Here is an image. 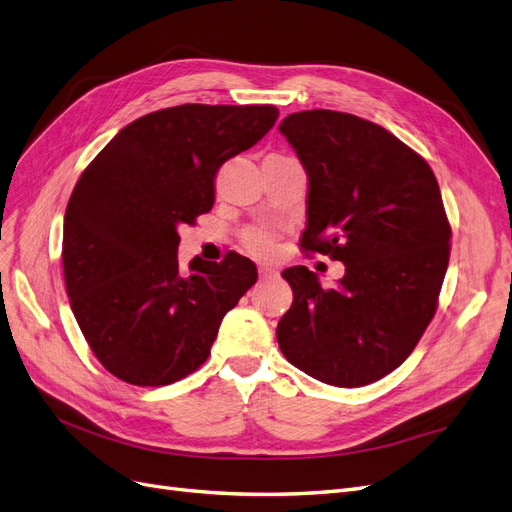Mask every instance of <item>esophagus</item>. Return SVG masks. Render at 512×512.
<instances>
[{"label":"esophagus","instance_id":"1","mask_svg":"<svg viewBox=\"0 0 512 512\" xmlns=\"http://www.w3.org/2000/svg\"><path fill=\"white\" fill-rule=\"evenodd\" d=\"M276 276H278V270H276V268L259 266V278H261V280H274Z\"/></svg>","mask_w":512,"mask_h":512}]
</instances>
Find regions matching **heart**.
I'll list each match as a JSON object with an SVG mask.
<instances>
[{"label":"heart","instance_id":"b5f03b06","mask_svg":"<svg viewBox=\"0 0 512 512\" xmlns=\"http://www.w3.org/2000/svg\"><path fill=\"white\" fill-rule=\"evenodd\" d=\"M242 242H244L246 249H249L253 255L266 257L274 249L276 232L270 230V227H251V230L244 232Z\"/></svg>","mask_w":512,"mask_h":512}]
</instances>
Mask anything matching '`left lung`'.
Returning <instances> with one entry per match:
<instances>
[{"label":"left lung","mask_w":512,"mask_h":512,"mask_svg":"<svg viewBox=\"0 0 512 512\" xmlns=\"http://www.w3.org/2000/svg\"><path fill=\"white\" fill-rule=\"evenodd\" d=\"M280 132L308 173L301 249L346 266L323 289L306 266L282 272L293 304L276 337L314 380L358 388L382 380L418 346L437 312L451 225L428 162L352 113H291Z\"/></svg>","instance_id":"obj_1"}]
</instances>
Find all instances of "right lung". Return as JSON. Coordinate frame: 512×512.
<instances>
[{"mask_svg": "<svg viewBox=\"0 0 512 512\" xmlns=\"http://www.w3.org/2000/svg\"><path fill=\"white\" fill-rule=\"evenodd\" d=\"M274 105L160 109L130 122L75 183L63 223V274L99 363L132 386H166L211 354L223 316L257 280L251 259H194L179 227L213 208L223 162L274 126Z\"/></svg>", "mask_w": 512, "mask_h": 512, "instance_id": "obj_1", "label": "right lung"}]
</instances>
